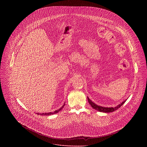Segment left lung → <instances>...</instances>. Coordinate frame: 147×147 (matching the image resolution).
I'll return each mask as SVG.
<instances>
[{
  "instance_id": "1",
  "label": "left lung",
  "mask_w": 147,
  "mask_h": 147,
  "mask_svg": "<svg viewBox=\"0 0 147 147\" xmlns=\"http://www.w3.org/2000/svg\"><path fill=\"white\" fill-rule=\"evenodd\" d=\"M88 102H89V104L91 105V106H92L94 109L97 110L98 111L104 112V113H110V112H113L114 111H115V110H118V109L126 101V100L124 101L123 102H122V103H121V104L118 105L117 106H116V107H102V106H100L96 105V104L93 103L88 97Z\"/></svg>"
}]
</instances>
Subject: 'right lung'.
I'll list each match as a JSON object with an SVG mask.
<instances>
[{"instance_id":"1","label":"right lung","mask_w":147,"mask_h":147,"mask_svg":"<svg viewBox=\"0 0 147 147\" xmlns=\"http://www.w3.org/2000/svg\"><path fill=\"white\" fill-rule=\"evenodd\" d=\"M65 105V104H64V105L60 108V109H59L58 110H55L54 112H53V113H51V112H50V113H42V114H40V113H37V114L38 115H52V114H56V113H58L59 111H60L62 109H63V107H64V106Z\"/></svg>"}]
</instances>
